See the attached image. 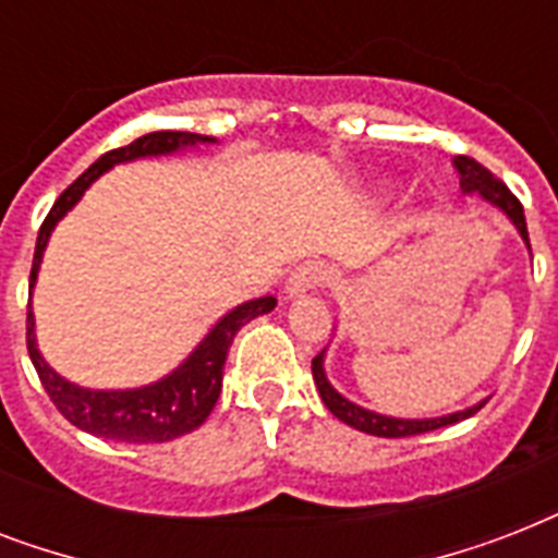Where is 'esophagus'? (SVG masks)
Masks as SVG:
<instances>
[{
	"mask_svg": "<svg viewBox=\"0 0 558 558\" xmlns=\"http://www.w3.org/2000/svg\"><path fill=\"white\" fill-rule=\"evenodd\" d=\"M327 266L318 260H306L301 263L292 275H289L287 280V298H301L306 295V292H313V289H318L327 280Z\"/></svg>",
	"mask_w": 558,
	"mask_h": 558,
	"instance_id": "esophagus-1",
	"label": "esophagus"
}]
</instances>
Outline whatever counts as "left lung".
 Wrapping results in <instances>:
<instances>
[{
  "label": "left lung",
  "instance_id": "8db88e82",
  "mask_svg": "<svg viewBox=\"0 0 558 558\" xmlns=\"http://www.w3.org/2000/svg\"><path fill=\"white\" fill-rule=\"evenodd\" d=\"M454 170L460 173V191L463 193H475L486 205H493L510 219L515 231L521 234L524 245L530 248V236H527V219H524V208L521 202L510 193V187L504 185L501 179H495L484 165H477L475 159L469 156H454ZM324 356H327V348L313 359V379L315 388L322 393L324 405L330 408L332 416H339L341 423H348L350 428L356 432L373 434V437H411V434H425L434 432V428H442V425L460 423L466 416L477 414L481 408L486 405V399H481L477 405H469L463 411H454V414H442V416H388L379 414V411H371V408H362L356 402H350L348 397H341L339 390L332 388V381L327 379V371H324Z\"/></svg>",
  "mask_w": 558,
  "mask_h": 558
}]
</instances>
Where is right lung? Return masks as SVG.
Here are the masks:
<instances>
[{
  "mask_svg": "<svg viewBox=\"0 0 558 558\" xmlns=\"http://www.w3.org/2000/svg\"><path fill=\"white\" fill-rule=\"evenodd\" d=\"M199 144H217V138L199 133H173V130L147 133L142 138H135L133 144H126V147H118V150L100 156L86 173L74 179L72 185L60 193V199L54 202V208L48 210L46 222L39 228L34 266H31V295H34V287H37L39 266H43V254H46V245L51 240V231L81 202V196L89 191L92 182H98L116 165L156 159V156H173V153L191 150V147H199ZM275 306H278V301L266 295L228 310L210 327L208 336L191 350V356L182 365L173 367L168 376L150 381V385L95 390L69 381L43 359L37 348V322H34V310H31L28 301V322H25L28 356L37 367L39 381H43V388L57 405V411L69 423L77 425L81 432L121 442H168L182 437V434H191L193 428H199L208 420V414L217 405L219 390H222V367H226L231 341L240 332V327H245L257 315L271 313Z\"/></svg>",
  "mask_w": 558,
  "mask_h": 558,
  "instance_id": "add662e5",
  "label": "right lung"
}]
</instances>
